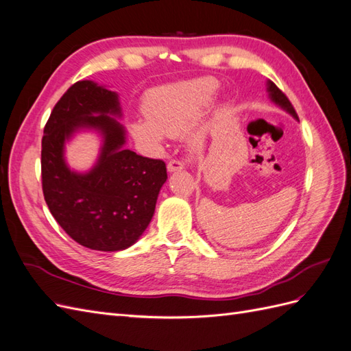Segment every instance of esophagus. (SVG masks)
Here are the masks:
<instances>
[{
	"mask_svg": "<svg viewBox=\"0 0 351 351\" xmlns=\"http://www.w3.org/2000/svg\"><path fill=\"white\" fill-rule=\"evenodd\" d=\"M167 168L169 173H174V171H180V169H183L184 164L182 161H178V159H171V161L167 164Z\"/></svg>",
	"mask_w": 351,
	"mask_h": 351,
	"instance_id": "esophagus-1",
	"label": "esophagus"
}]
</instances>
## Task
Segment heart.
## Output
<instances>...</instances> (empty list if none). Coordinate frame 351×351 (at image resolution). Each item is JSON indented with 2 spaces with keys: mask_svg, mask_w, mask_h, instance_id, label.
Here are the masks:
<instances>
[{
  "mask_svg": "<svg viewBox=\"0 0 351 351\" xmlns=\"http://www.w3.org/2000/svg\"><path fill=\"white\" fill-rule=\"evenodd\" d=\"M218 90L215 79L182 82L154 90L147 98L146 119L132 123V133L151 146H161L168 134H176L193 124L206 110Z\"/></svg>",
  "mask_w": 351,
  "mask_h": 351,
  "instance_id": "heart-1",
  "label": "heart"
}]
</instances>
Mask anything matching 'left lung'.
<instances>
[{
    "mask_svg": "<svg viewBox=\"0 0 351 351\" xmlns=\"http://www.w3.org/2000/svg\"><path fill=\"white\" fill-rule=\"evenodd\" d=\"M268 92H269L271 99H272L275 104H278L280 107H282L285 111H289V112L294 117V119L299 120V117H297V112H295L294 107L291 105L290 99L285 97V93H284L274 82H269V83H268Z\"/></svg>",
    "mask_w": 351,
    "mask_h": 351,
    "instance_id": "8db88e82",
    "label": "left lung"
}]
</instances>
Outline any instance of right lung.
<instances>
[{"label":"right lung","mask_w":351,"mask_h":351,"mask_svg":"<svg viewBox=\"0 0 351 351\" xmlns=\"http://www.w3.org/2000/svg\"><path fill=\"white\" fill-rule=\"evenodd\" d=\"M107 114H120L117 93L93 82H76L56 104L44 127L42 192L60 227L84 247H130L154 217L167 180L162 159L124 149V129ZM80 126L104 134L100 161L88 175L70 172L62 158L66 138Z\"/></svg>","instance_id":"right-lung-1"}]
</instances>
